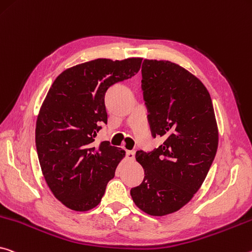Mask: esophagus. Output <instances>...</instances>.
Here are the masks:
<instances>
[{
  "label": "esophagus",
  "instance_id": "esophagus-1",
  "mask_svg": "<svg viewBox=\"0 0 252 252\" xmlns=\"http://www.w3.org/2000/svg\"><path fill=\"white\" fill-rule=\"evenodd\" d=\"M126 158L129 159V160L133 161L134 158H135V153H134V151H126Z\"/></svg>",
  "mask_w": 252,
  "mask_h": 252
}]
</instances>
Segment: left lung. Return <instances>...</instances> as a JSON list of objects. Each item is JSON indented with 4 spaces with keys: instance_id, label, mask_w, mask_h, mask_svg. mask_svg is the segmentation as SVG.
Masks as SVG:
<instances>
[{
    "instance_id": "obj_1",
    "label": "left lung",
    "mask_w": 252,
    "mask_h": 252,
    "mask_svg": "<svg viewBox=\"0 0 252 252\" xmlns=\"http://www.w3.org/2000/svg\"><path fill=\"white\" fill-rule=\"evenodd\" d=\"M141 73L151 133L165 141L151 153L137 151L145 178L130 193L143 212L162 217L181 210L202 186L217 154L219 130L210 93L196 76L156 59H145Z\"/></svg>"
}]
</instances>
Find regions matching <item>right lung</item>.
<instances>
[{"label": "right lung", "instance_id": "obj_1", "mask_svg": "<svg viewBox=\"0 0 252 252\" xmlns=\"http://www.w3.org/2000/svg\"><path fill=\"white\" fill-rule=\"evenodd\" d=\"M142 58H98L63 70L40 107L35 147L45 181L54 196L77 212L97 206L126 151L109 141L95 146L101 122H107L105 93L131 78Z\"/></svg>", "mask_w": 252, "mask_h": 252}]
</instances>
